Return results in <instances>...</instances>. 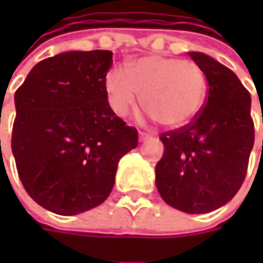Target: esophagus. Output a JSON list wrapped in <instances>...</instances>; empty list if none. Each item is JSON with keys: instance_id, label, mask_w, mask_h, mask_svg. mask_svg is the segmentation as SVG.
Wrapping results in <instances>:
<instances>
[{"instance_id": "esophagus-1", "label": "esophagus", "mask_w": 263, "mask_h": 263, "mask_svg": "<svg viewBox=\"0 0 263 263\" xmlns=\"http://www.w3.org/2000/svg\"><path fill=\"white\" fill-rule=\"evenodd\" d=\"M149 137H151V135H147L145 132H139V140H140V142H145Z\"/></svg>"}]
</instances>
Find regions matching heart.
Listing matches in <instances>:
<instances>
[{"label": "heart", "instance_id": "1", "mask_svg": "<svg viewBox=\"0 0 263 263\" xmlns=\"http://www.w3.org/2000/svg\"><path fill=\"white\" fill-rule=\"evenodd\" d=\"M109 105L126 116L140 102L161 126L177 128L200 111L206 96V77L193 61L162 55L142 57L128 68L112 67L105 76Z\"/></svg>", "mask_w": 263, "mask_h": 263}]
</instances>
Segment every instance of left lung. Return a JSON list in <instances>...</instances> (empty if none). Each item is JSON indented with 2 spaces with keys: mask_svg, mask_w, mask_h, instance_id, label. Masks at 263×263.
Here are the masks:
<instances>
[{
  "mask_svg": "<svg viewBox=\"0 0 263 263\" xmlns=\"http://www.w3.org/2000/svg\"><path fill=\"white\" fill-rule=\"evenodd\" d=\"M189 55L205 73L206 102L189 124L159 136L164 157L155 183L170 206L206 214L230 202L243 184L255 126L250 93L238 77L209 55Z\"/></svg>",
  "mask_w": 263,
  "mask_h": 263,
  "instance_id": "left-lung-1",
  "label": "left lung"
}]
</instances>
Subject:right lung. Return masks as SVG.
Returning <instances> with one entry per match:
<instances>
[{
	"label": "right lung",
	"instance_id": "right-lung-1",
	"mask_svg": "<svg viewBox=\"0 0 263 263\" xmlns=\"http://www.w3.org/2000/svg\"><path fill=\"white\" fill-rule=\"evenodd\" d=\"M111 51H68L37 63L15 90L11 151L27 195L76 215L109 196L137 130L108 104ZM1 143V140H0Z\"/></svg>",
	"mask_w": 263,
	"mask_h": 263
}]
</instances>
